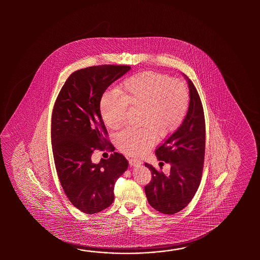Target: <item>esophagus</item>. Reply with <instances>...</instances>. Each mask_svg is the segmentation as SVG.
Listing matches in <instances>:
<instances>
[{"mask_svg": "<svg viewBox=\"0 0 260 260\" xmlns=\"http://www.w3.org/2000/svg\"><path fill=\"white\" fill-rule=\"evenodd\" d=\"M129 164L131 166H141V160H139L138 159H131L129 160Z\"/></svg>", "mask_w": 260, "mask_h": 260, "instance_id": "1", "label": "esophagus"}]
</instances>
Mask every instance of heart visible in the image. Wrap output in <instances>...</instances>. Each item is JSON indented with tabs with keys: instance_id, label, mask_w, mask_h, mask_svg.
<instances>
[{
	"instance_id": "b5f03b06",
	"label": "heart",
	"mask_w": 260,
	"mask_h": 260,
	"mask_svg": "<svg viewBox=\"0 0 260 260\" xmlns=\"http://www.w3.org/2000/svg\"><path fill=\"white\" fill-rule=\"evenodd\" d=\"M189 104L188 89L181 80L157 72H142L128 78L120 89L105 92L100 103L101 118L111 129L125 121L128 109H139V128L127 127L115 135L117 148L129 155L145 152L161 137L176 131Z\"/></svg>"
}]
</instances>
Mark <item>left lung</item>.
Masks as SVG:
<instances>
[{
  "label": "left lung",
  "instance_id": "8db88e82",
  "mask_svg": "<svg viewBox=\"0 0 260 260\" xmlns=\"http://www.w3.org/2000/svg\"><path fill=\"white\" fill-rule=\"evenodd\" d=\"M189 89L188 113L182 124L155 150L158 160L171 166L165 175L145 164L151 172V181L145 187L149 205L165 215H173L190 203L199 188L205 150L204 108L192 82L186 75Z\"/></svg>",
  "mask_w": 260,
  "mask_h": 260
}]
</instances>
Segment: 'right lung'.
Returning <instances> with one entry per match:
<instances>
[{
  "mask_svg": "<svg viewBox=\"0 0 260 260\" xmlns=\"http://www.w3.org/2000/svg\"><path fill=\"white\" fill-rule=\"evenodd\" d=\"M130 66L101 65L79 70L62 86L52 114L51 141L55 169L68 199L85 214L108 208L114 184L128 167L123 155L92 162L95 149H113L100 112L106 89Z\"/></svg>",
  "mask_w": 260,
  "mask_h": 260,
  "instance_id": "obj_1",
  "label": "right lung"
}]
</instances>
